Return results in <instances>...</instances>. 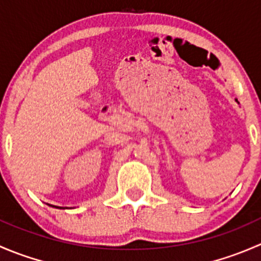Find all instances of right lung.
I'll use <instances>...</instances> for the list:
<instances>
[{"instance_id":"add662e5","label":"right lung","mask_w":261,"mask_h":261,"mask_svg":"<svg viewBox=\"0 0 261 261\" xmlns=\"http://www.w3.org/2000/svg\"><path fill=\"white\" fill-rule=\"evenodd\" d=\"M50 207H54V208H59V210H65L68 208V207H58V206H53V204H49Z\"/></svg>"}]
</instances>
